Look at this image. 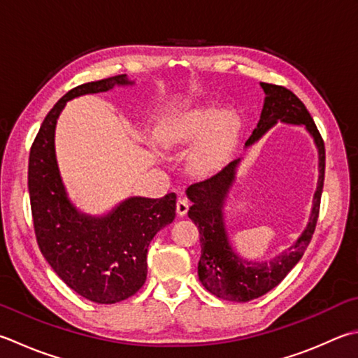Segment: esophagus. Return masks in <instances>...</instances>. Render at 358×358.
<instances>
[{"instance_id":"obj_1","label":"esophagus","mask_w":358,"mask_h":358,"mask_svg":"<svg viewBox=\"0 0 358 358\" xmlns=\"http://www.w3.org/2000/svg\"><path fill=\"white\" fill-rule=\"evenodd\" d=\"M188 207H190V202H188L185 198H179L176 202V212L179 217H184V215L188 212Z\"/></svg>"}]
</instances>
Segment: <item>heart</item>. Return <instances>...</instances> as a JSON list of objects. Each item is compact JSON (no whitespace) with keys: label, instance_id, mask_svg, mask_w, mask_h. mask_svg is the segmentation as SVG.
<instances>
[{"label":"heart","instance_id":"1","mask_svg":"<svg viewBox=\"0 0 358 358\" xmlns=\"http://www.w3.org/2000/svg\"><path fill=\"white\" fill-rule=\"evenodd\" d=\"M217 129L204 151L199 154V164H207L220 151L232 129V120L226 117L217 107H199L166 120L160 126L157 137L165 148L184 146L204 137L207 132Z\"/></svg>","mask_w":358,"mask_h":358}]
</instances>
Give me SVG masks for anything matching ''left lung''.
Masks as SVG:
<instances>
[{"label":"left lung","instance_id":"obj_1","mask_svg":"<svg viewBox=\"0 0 358 358\" xmlns=\"http://www.w3.org/2000/svg\"><path fill=\"white\" fill-rule=\"evenodd\" d=\"M260 85L266 93L265 104H263L259 124L248 138L246 146L259 140L278 121L304 124L318 146L320 180L307 229L292 248L269 262L245 260L238 257L229 246L224 222H222V204H224L229 187L232 185L238 160L231 162L215 176L188 187L187 194L193 202L188 210V217L198 226L201 235V259L198 263L199 280L207 292L217 298L234 302H248L266 294L269 289L278 287L301 260L313 237L316 221L320 217L322 185H324V140L307 107L284 85L266 83H262Z\"/></svg>","mask_w":358,"mask_h":358}]
</instances>
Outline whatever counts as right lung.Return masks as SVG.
<instances>
[{
  "label": "right lung",
  "mask_w": 358,
  "mask_h": 358,
  "mask_svg": "<svg viewBox=\"0 0 358 358\" xmlns=\"http://www.w3.org/2000/svg\"><path fill=\"white\" fill-rule=\"evenodd\" d=\"M123 84H131L126 74L74 87L45 117L29 152L28 188L40 251L66 285L98 304H115L143 287L148 246L176 217V193L131 198L104 218L87 217L66 198L54 154L59 113L71 98Z\"/></svg>",
  "instance_id": "obj_1"
}]
</instances>
